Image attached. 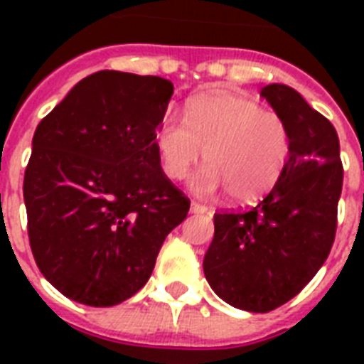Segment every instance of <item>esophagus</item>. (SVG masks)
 I'll return each mask as SVG.
<instances>
[{
	"label": "esophagus",
	"instance_id": "obj_1",
	"mask_svg": "<svg viewBox=\"0 0 364 364\" xmlns=\"http://www.w3.org/2000/svg\"><path fill=\"white\" fill-rule=\"evenodd\" d=\"M191 211H193V213H208V205L193 202V204H191Z\"/></svg>",
	"mask_w": 364,
	"mask_h": 364
}]
</instances>
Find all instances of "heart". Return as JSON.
Wrapping results in <instances>:
<instances>
[{
  "label": "heart",
  "instance_id": "b5f03b06",
  "mask_svg": "<svg viewBox=\"0 0 364 364\" xmlns=\"http://www.w3.org/2000/svg\"><path fill=\"white\" fill-rule=\"evenodd\" d=\"M291 147V128L279 113L236 94L191 100L187 122L166 117L156 132L166 176L185 179L205 153L208 168L194 188L202 194L225 188L236 202L264 196L282 177Z\"/></svg>",
  "mask_w": 364,
  "mask_h": 364
}]
</instances>
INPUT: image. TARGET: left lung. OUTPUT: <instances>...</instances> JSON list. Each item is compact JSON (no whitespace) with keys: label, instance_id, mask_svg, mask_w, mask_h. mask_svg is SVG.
Listing matches in <instances>:
<instances>
[{"label":"left lung","instance_id":"1","mask_svg":"<svg viewBox=\"0 0 364 364\" xmlns=\"http://www.w3.org/2000/svg\"><path fill=\"white\" fill-rule=\"evenodd\" d=\"M260 96L287 121L293 147L272 191L247 210L213 215L204 257L211 289L234 308L266 314L296 296L327 260L344 181L338 134L296 90L268 85Z\"/></svg>","mask_w":364,"mask_h":364}]
</instances>
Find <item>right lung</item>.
Returning a JSON list of instances; mask_svg holds the SVG:
<instances>
[{
  "label": "right lung",
  "mask_w": 364,
  "mask_h": 364,
  "mask_svg": "<svg viewBox=\"0 0 364 364\" xmlns=\"http://www.w3.org/2000/svg\"><path fill=\"white\" fill-rule=\"evenodd\" d=\"M173 85L98 71L37 124L24 173L28 238L41 274L68 299L115 306L153 274L191 200L156 151Z\"/></svg>",
  "instance_id": "right-lung-1"
}]
</instances>
